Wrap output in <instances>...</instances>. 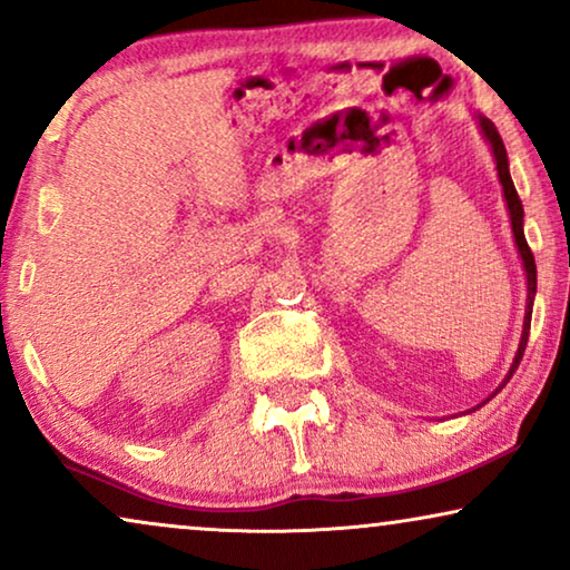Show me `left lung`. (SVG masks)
Returning a JSON list of instances; mask_svg holds the SVG:
<instances>
[{
  "label": "left lung",
  "instance_id": "1",
  "mask_svg": "<svg viewBox=\"0 0 570 570\" xmlns=\"http://www.w3.org/2000/svg\"><path fill=\"white\" fill-rule=\"evenodd\" d=\"M480 121V129L482 135H485L490 150H493V158H495V168H498V178H501V186H503V197H505V207H509V217H511V230H513V240H517V248H519V256H521V264H524V272H527V314H524V330H521V342H519V350H517V357H513L511 363V371L509 376L501 386L495 389L493 394L501 392V389L509 384V379L513 376V371L519 368L521 357H524V350H527V340H529V324H532V306H534V293H537V264H534V256H532V248H529L527 238H524V207H521V199L517 194V186L511 181V174H509V155H505V147H503V139L498 135L495 124L485 119V116H478ZM490 394V396H493ZM488 396V400H490ZM485 400V402H488ZM482 402V404H485ZM472 412V410H466Z\"/></svg>",
  "mask_w": 570,
  "mask_h": 570
}]
</instances>
